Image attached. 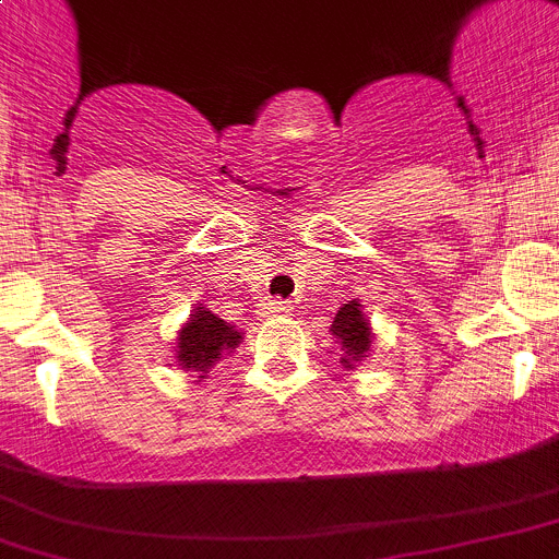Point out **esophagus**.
Listing matches in <instances>:
<instances>
[{
	"label": "esophagus",
	"instance_id": "obj_1",
	"mask_svg": "<svg viewBox=\"0 0 559 559\" xmlns=\"http://www.w3.org/2000/svg\"><path fill=\"white\" fill-rule=\"evenodd\" d=\"M289 309V300H270V304H264V314H286Z\"/></svg>",
	"mask_w": 559,
	"mask_h": 559
}]
</instances>
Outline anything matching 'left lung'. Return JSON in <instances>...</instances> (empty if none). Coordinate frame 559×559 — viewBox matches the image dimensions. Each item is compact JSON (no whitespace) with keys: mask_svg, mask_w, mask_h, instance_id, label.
Instances as JSON below:
<instances>
[{"mask_svg":"<svg viewBox=\"0 0 559 559\" xmlns=\"http://www.w3.org/2000/svg\"><path fill=\"white\" fill-rule=\"evenodd\" d=\"M336 340L342 342V365L354 367V361H361V356L370 350V323L361 314L359 300H348V304H342V309L336 311L334 325H331Z\"/></svg>","mask_w":559,"mask_h":559,"instance_id":"obj_1","label":"left lung"}]
</instances>
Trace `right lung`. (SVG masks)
Listing matches in <instances>:
<instances>
[{
    "instance_id": "right-lung-1",
    "label": "right lung",
    "mask_w": 559,
    "mask_h": 559,
    "mask_svg": "<svg viewBox=\"0 0 559 559\" xmlns=\"http://www.w3.org/2000/svg\"><path fill=\"white\" fill-rule=\"evenodd\" d=\"M242 334L228 325L225 320H219L217 314H211L209 309L198 306L194 314L189 317V323L180 329L178 334V361L180 367L200 373L198 379H205L203 373H209V367L230 350L234 345H239Z\"/></svg>"
}]
</instances>
